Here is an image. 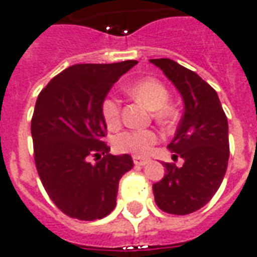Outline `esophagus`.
Wrapping results in <instances>:
<instances>
[{
	"label": "esophagus",
	"instance_id": "obj_1",
	"mask_svg": "<svg viewBox=\"0 0 257 257\" xmlns=\"http://www.w3.org/2000/svg\"><path fill=\"white\" fill-rule=\"evenodd\" d=\"M149 161V158L139 157V156H135V157H133V162H135V165H137V166H145Z\"/></svg>",
	"mask_w": 257,
	"mask_h": 257
}]
</instances>
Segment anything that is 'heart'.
<instances>
[{"mask_svg": "<svg viewBox=\"0 0 257 257\" xmlns=\"http://www.w3.org/2000/svg\"><path fill=\"white\" fill-rule=\"evenodd\" d=\"M126 91L135 99L145 104L149 109L156 110V117L158 120L169 121L173 118L174 113L172 108L166 105L169 100L168 89L157 79H140L128 85ZM120 112H121V101L117 97L110 96L104 100L101 105V113L108 128L114 129L120 125ZM157 141L158 135L152 129H132L120 133L114 139V147L120 152L147 156Z\"/></svg>", "mask_w": 257, "mask_h": 257, "instance_id": "1", "label": "heart"}]
</instances>
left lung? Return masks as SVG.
Wrapping results in <instances>:
<instances>
[{
    "mask_svg": "<svg viewBox=\"0 0 257 257\" xmlns=\"http://www.w3.org/2000/svg\"><path fill=\"white\" fill-rule=\"evenodd\" d=\"M178 89L185 110L168 145L183 165L164 162L166 174L153 185L154 201L162 211L187 215L210 202L218 191L230 157L228 122L218 93L194 71L172 59H150Z\"/></svg>",
    "mask_w": 257,
    "mask_h": 257,
    "instance_id": "obj_1",
    "label": "left lung"
}]
</instances>
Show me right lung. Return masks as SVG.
I'll use <instances>...</instances> for the list:
<instances>
[{
	"label": "right lung",
	"mask_w": 257,
	"mask_h": 257,
	"mask_svg": "<svg viewBox=\"0 0 257 257\" xmlns=\"http://www.w3.org/2000/svg\"><path fill=\"white\" fill-rule=\"evenodd\" d=\"M136 64H75L51 79L37 99L31 118L35 166L51 201L71 218L109 215L120 178L133 168L129 154H109L101 105L112 85ZM89 157L99 161L92 165Z\"/></svg>",
	"instance_id": "1"
}]
</instances>
